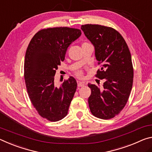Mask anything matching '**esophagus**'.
<instances>
[{"label": "esophagus", "mask_w": 152, "mask_h": 152, "mask_svg": "<svg viewBox=\"0 0 152 152\" xmlns=\"http://www.w3.org/2000/svg\"><path fill=\"white\" fill-rule=\"evenodd\" d=\"M77 86H78V87H79V88H80V87L85 86V83H84V82H83V81H77Z\"/></svg>", "instance_id": "obj_1"}]
</instances>
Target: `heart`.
<instances>
[{
    "label": "heart",
    "mask_w": 152,
    "mask_h": 152,
    "mask_svg": "<svg viewBox=\"0 0 152 152\" xmlns=\"http://www.w3.org/2000/svg\"><path fill=\"white\" fill-rule=\"evenodd\" d=\"M76 75L79 77H83V72H82L81 70H78L76 71Z\"/></svg>",
    "instance_id": "b5f03b06"
}]
</instances>
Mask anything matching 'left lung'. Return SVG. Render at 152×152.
Here are the masks:
<instances>
[{"label": "left lung", "instance_id": "left-lung-1", "mask_svg": "<svg viewBox=\"0 0 152 152\" xmlns=\"http://www.w3.org/2000/svg\"><path fill=\"white\" fill-rule=\"evenodd\" d=\"M81 30L95 48L98 64H102L96 77L104 79L102 88L88 83L91 113L101 119L117 115L127 102L133 81V68L129 47L123 36L110 27L87 24Z\"/></svg>", "mask_w": 152, "mask_h": 152}]
</instances>
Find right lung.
Returning <instances> with one entry per match:
<instances>
[{"instance_id": "1", "label": "right lung", "mask_w": 152, "mask_h": 152, "mask_svg": "<svg viewBox=\"0 0 152 152\" xmlns=\"http://www.w3.org/2000/svg\"><path fill=\"white\" fill-rule=\"evenodd\" d=\"M81 35L80 29L66 27L44 29L34 35L27 48L24 77L29 98L39 115L50 121H58L68 113L77 81L71 76L58 88L54 75L68 47Z\"/></svg>"}]
</instances>
